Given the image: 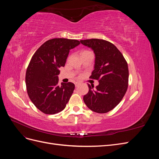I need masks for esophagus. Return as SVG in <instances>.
I'll return each mask as SVG.
<instances>
[{
	"label": "esophagus",
	"instance_id": "obj_1",
	"mask_svg": "<svg viewBox=\"0 0 159 159\" xmlns=\"http://www.w3.org/2000/svg\"><path fill=\"white\" fill-rule=\"evenodd\" d=\"M80 85V83L79 82H76L75 83V87H78V86Z\"/></svg>",
	"mask_w": 159,
	"mask_h": 159
}]
</instances>
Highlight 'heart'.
<instances>
[{
	"mask_svg": "<svg viewBox=\"0 0 159 159\" xmlns=\"http://www.w3.org/2000/svg\"><path fill=\"white\" fill-rule=\"evenodd\" d=\"M86 52H89V51H84V52H83L82 53H86Z\"/></svg>",
	"mask_w": 159,
	"mask_h": 159,
	"instance_id": "b5f03b06",
	"label": "heart"
}]
</instances>
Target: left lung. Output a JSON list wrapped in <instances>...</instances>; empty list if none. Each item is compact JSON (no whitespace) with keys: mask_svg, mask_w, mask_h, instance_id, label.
I'll use <instances>...</instances> for the list:
<instances>
[{"mask_svg":"<svg viewBox=\"0 0 159 159\" xmlns=\"http://www.w3.org/2000/svg\"><path fill=\"white\" fill-rule=\"evenodd\" d=\"M80 42L95 53L94 70L89 78L99 81L95 89L88 84L89 91L84 101L93 111L107 113L120 103L127 90V62L117 47L108 41L92 38Z\"/></svg>","mask_w":159,"mask_h":159,"instance_id":"1","label":"left lung"}]
</instances>
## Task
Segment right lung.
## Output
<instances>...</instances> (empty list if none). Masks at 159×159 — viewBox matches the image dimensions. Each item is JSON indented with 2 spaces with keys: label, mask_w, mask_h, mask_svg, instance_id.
<instances>
[{
  "label": "right lung",
  "mask_w": 159,
  "mask_h": 159,
  "mask_svg": "<svg viewBox=\"0 0 159 159\" xmlns=\"http://www.w3.org/2000/svg\"><path fill=\"white\" fill-rule=\"evenodd\" d=\"M80 44L77 40L54 38L44 42L32 57L26 72L27 93L34 105L44 113H59L69 102L75 85L68 82L59 85L57 75L70 50Z\"/></svg>",
  "instance_id": "obj_1"
}]
</instances>
